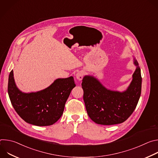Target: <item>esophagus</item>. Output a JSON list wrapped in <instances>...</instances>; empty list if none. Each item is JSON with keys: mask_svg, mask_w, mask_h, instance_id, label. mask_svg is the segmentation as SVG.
<instances>
[{"mask_svg": "<svg viewBox=\"0 0 158 158\" xmlns=\"http://www.w3.org/2000/svg\"><path fill=\"white\" fill-rule=\"evenodd\" d=\"M84 71H79L76 73V77L77 78V79L78 81H81L84 77Z\"/></svg>", "mask_w": 158, "mask_h": 158, "instance_id": "esophagus-1", "label": "esophagus"}]
</instances>
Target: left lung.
Wrapping results in <instances>:
<instances>
[{
	"instance_id": "8db88e82",
	"label": "left lung",
	"mask_w": 158,
	"mask_h": 158,
	"mask_svg": "<svg viewBox=\"0 0 158 158\" xmlns=\"http://www.w3.org/2000/svg\"><path fill=\"white\" fill-rule=\"evenodd\" d=\"M133 60L136 68L129 85L123 92L106 88L93 76L83 77V99L88 116L94 123L102 125L122 123L136 109L141 93L142 77L138 62L134 57Z\"/></svg>"
}]
</instances>
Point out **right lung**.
<instances>
[{"instance_id":"right-lung-1","label":"right lung","mask_w":158,"mask_h":158,"mask_svg":"<svg viewBox=\"0 0 158 158\" xmlns=\"http://www.w3.org/2000/svg\"><path fill=\"white\" fill-rule=\"evenodd\" d=\"M75 86L74 77L71 76L57 79L41 91L23 93L17 87L12 70L9 76L8 94L12 106L22 119L32 125L46 126L60 119Z\"/></svg>"}]
</instances>
